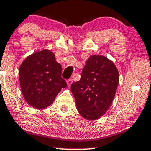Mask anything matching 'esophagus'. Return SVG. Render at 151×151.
I'll use <instances>...</instances> for the list:
<instances>
[{"label":"esophagus","instance_id":"obj_1","mask_svg":"<svg viewBox=\"0 0 151 151\" xmlns=\"http://www.w3.org/2000/svg\"><path fill=\"white\" fill-rule=\"evenodd\" d=\"M67 86H68V87H70L71 84H72V79H68L67 82Z\"/></svg>","mask_w":151,"mask_h":151}]
</instances>
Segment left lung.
I'll return each instance as SVG.
<instances>
[{"label": "left lung", "instance_id": "1", "mask_svg": "<svg viewBox=\"0 0 151 151\" xmlns=\"http://www.w3.org/2000/svg\"><path fill=\"white\" fill-rule=\"evenodd\" d=\"M118 83V70L112 61L102 55L89 57L80 80L71 85L81 116L94 120L106 113L114 100Z\"/></svg>", "mask_w": 151, "mask_h": 151}]
</instances>
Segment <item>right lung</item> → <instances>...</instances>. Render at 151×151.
I'll use <instances>...</instances> for the list:
<instances>
[{
	"instance_id": "obj_1",
	"label": "right lung",
	"mask_w": 151,
	"mask_h": 151,
	"mask_svg": "<svg viewBox=\"0 0 151 151\" xmlns=\"http://www.w3.org/2000/svg\"><path fill=\"white\" fill-rule=\"evenodd\" d=\"M19 82L25 100L38 110L50 106L67 83L61 77L62 66L49 49L36 51L19 68Z\"/></svg>"
}]
</instances>
